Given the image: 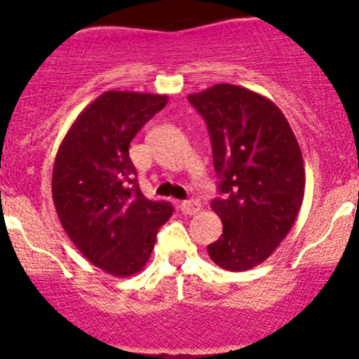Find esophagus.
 <instances>
[{
  "instance_id": "34e87169",
  "label": "esophagus",
  "mask_w": 359,
  "mask_h": 359,
  "mask_svg": "<svg viewBox=\"0 0 359 359\" xmlns=\"http://www.w3.org/2000/svg\"><path fill=\"white\" fill-rule=\"evenodd\" d=\"M180 210H182L186 215H194V213L200 212L201 205H200V201H196V200H187V201L180 203Z\"/></svg>"
}]
</instances>
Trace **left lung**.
I'll return each mask as SVG.
<instances>
[{"label": "left lung", "mask_w": 359, "mask_h": 359, "mask_svg": "<svg viewBox=\"0 0 359 359\" xmlns=\"http://www.w3.org/2000/svg\"><path fill=\"white\" fill-rule=\"evenodd\" d=\"M187 99L206 121L220 179L212 208L222 234L208 255L222 269L248 271L278 248L302 206L299 142L276 104L243 86L220 83Z\"/></svg>", "instance_id": "obj_1"}]
</instances>
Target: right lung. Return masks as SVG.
<instances>
[{"instance_id": "1", "label": "right lung", "mask_w": 359, "mask_h": 359, "mask_svg": "<svg viewBox=\"0 0 359 359\" xmlns=\"http://www.w3.org/2000/svg\"><path fill=\"white\" fill-rule=\"evenodd\" d=\"M166 102V95L109 90L81 111L57 151L52 196L60 224L79 252L112 276L146 266L158 229L173 213L168 201L144 196L128 153Z\"/></svg>"}]
</instances>
